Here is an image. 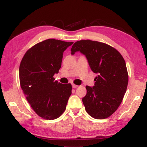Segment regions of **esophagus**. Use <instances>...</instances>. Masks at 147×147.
Masks as SVG:
<instances>
[{"label":"esophagus","instance_id":"esophagus-1","mask_svg":"<svg viewBox=\"0 0 147 147\" xmlns=\"http://www.w3.org/2000/svg\"><path fill=\"white\" fill-rule=\"evenodd\" d=\"M72 86H73V88H77V87H78V85H74V84H73V85H72Z\"/></svg>","mask_w":147,"mask_h":147}]
</instances>
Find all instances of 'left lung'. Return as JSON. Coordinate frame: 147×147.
<instances>
[{"instance_id": "1", "label": "left lung", "mask_w": 147, "mask_h": 147, "mask_svg": "<svg viewBox=\"0 0 147 147\" xmlns=\"http://www.w3.org/2000/svg\"><path fill=\"white\" fill-rule=\"evenodd\" d=\"M71 51L73 55L77 51L85 55L91 69L98 74L95 86H86L82 101L86 112L97 119L111 116L123 101L128 84L123 57L111 45L90 40L77 41Z\"/></svg>"}]
</instances>
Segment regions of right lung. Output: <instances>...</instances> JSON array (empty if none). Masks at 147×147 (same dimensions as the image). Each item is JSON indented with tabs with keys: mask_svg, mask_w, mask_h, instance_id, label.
Wrapping results in <instances>:
<instances>
[{
	"mask_svg": "<svg viewBox=\"0 0 147 147\" xmlns=\"http://www.w3.org/2000/svg\"><path fill=\"white\" fill-rule=\"evenodd\" d=\"M73 42L50 38L36 43L24 55L20 65V82L27 101L40 117H60L71 95V83L55 81L61 67L63 52Z\"/></svg>",
	"mask_w": 147,
	"mask_h": 147,
	"instance_id": "1",
	"label": "right lung"
}]
</instances>
